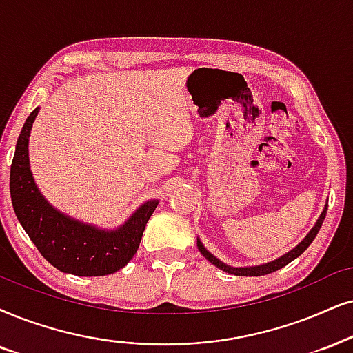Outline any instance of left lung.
<instances>
[{
	"label": "left lung",
	"instance_id": "obj_1",
	"mask_svg": "<svg viewBox=\"0 0 353 353\" xmlns=\"http://www.w3.org/2000/svg\"><path fill=\"white\" fill-rule=\"evenodd\" d=\"M325 212H327V205H324L323 212H321V215L318 218V221L314 223V226L311 228L310 233H307L305 236V239L301 241L298 246H295L292 249V251H288L287 254H283L282 257L275 259V261H270V262H265V264H261V265H249V267H233V265H228L225 264V262H221L220 259L213 256L212 252L207 251V248L203 246L202 241H200L197 238V248L199 251L202 256L207 259L208 262H212L213 265L218 267V269L226 272V274H231V275H238V276H259V275H267V274H272V272L282 269V267H285L287 264H290V262L293 261V259H296L298 256H301L303 252L306 251L307 246H310L311 243H313V239L316 238V234L319 233L321 226H323V221L325 218Z\"/></svg>",
	"mask_w": 353,
	"mask_h": 353
}]
</instances>
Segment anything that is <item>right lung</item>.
<instances>
[{
    "mask_svg": "<svg viewBox=\"0 0 353 353\" xmlns=\"http://www.w3.org/2000/svg\"><path fill=\"white\" fill-rule=\"evenodd\" d=\"M39 114L34 109L17 138L11 164L12 208L26 233L53 267L65 274L101 276L114 274L130 262L159 200L140 205L123 225L99 228L65 215L40 194L29 163V137Z\"/></svg>",
    "mask_w": 353,
    "mask_h": 353,
    "instance_id": "add662e5",
    "label": "right lung"
}]
</instances>
